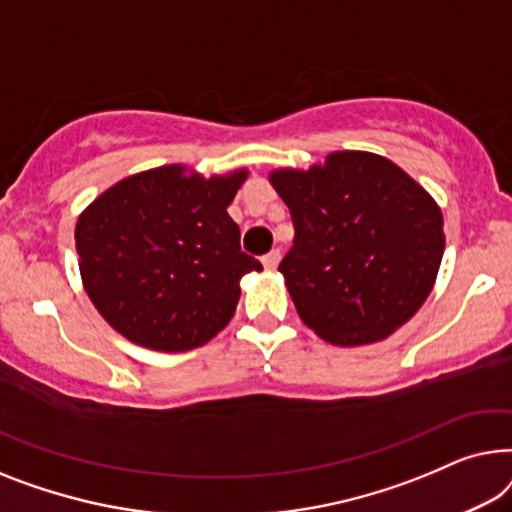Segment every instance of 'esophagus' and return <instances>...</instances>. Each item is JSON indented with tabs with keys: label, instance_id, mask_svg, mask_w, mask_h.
Instances as JSON below:
<instances>
[{
	"label": "esophagus",
	"instance_id": "obj_1",
	"mask_svg": "<svg viewBox=\"0 0 512 512\" xmlns=\"http://www.w3.org/2000/svg\"><path fill=\"white\" fill-rule=\"evenodd\" d=\"M262 264H264V269H276V266L280 264V250L276 248V250H271V253H266L262 257Z\"/></svg>",
	"mask_w": 512,
	"mask_h": 512
}]
</instances>
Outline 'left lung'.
Instances as JSON below:
<instances>
[{
    "mask_svg": "<svg viewBox=\"0 0 512 512\" xmlns=\"http://www.w3.org/2000/svg\"><path fill=\"white\" fill-rule=\"evenodd\" d=\"M269 183L294 222L280 262L299 318L343 348L383 341L420 311L445 250L434 197L383 155L336 150Z\"/></svg>",
    "mask_w": 512,
    "mask_h": 512,
    "instance_id": "obj_1",
    "label": "left lung"
}]
</instances>
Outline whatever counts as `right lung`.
I'll return each instance as SVG.
<instances>
[{
  "mask_svg": "<svg viewBox=\"0 0 512 512\" xmlns=\"http://www.w3.org/2000/svg\"><path fill=\"white\" fill-rule=\"evenodd\" d=\"M246 178L248 169L204 178L167 164L122 178L78 215L83 287L127 341L185 352L229 325L241 278L262 271L227 213Z\"/></svg>",
  "mask_w": 512,
  "mask_h": 512,
  "instance_id": "1",
  "label": "right lung"
}]
</instances>
